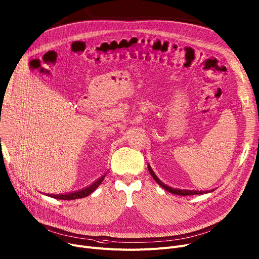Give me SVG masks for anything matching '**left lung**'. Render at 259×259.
I'll use <instances>...</instances> for the list:
<instances>
[{"label": "left lung", "mask_w": 259, "mask_h": 259, "mask_svg": "<svg viewBox=\"0 0 259 259\" xmlns=\"http://www.w3.org/2000/svg\"><path fill=\"white\" fill-rule=\"evenodd\" d=\"M148 171L149 174L151 175V177L154 178V180L157 182V183L162 187L164 188L166 191H168L170 193H174V194H178V195H183V196H186V195H193V194H203V193H206L205 191H196V190H185V189H177V188H171L169 186L165 185L164 183H162V181H160L158 179V177L156 176V174L153 171V169H151V167L148 165ZM213 191V190H211Z\"/></svg>", "instance_id": "8db88e82"}]
</instances>
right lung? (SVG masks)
I'll list each match as a JSON object with an SVG mask.
<instances>
[{
    "mask_svg": "<svg viewBox=\"0 0 259 259\" xmlns=\"http://www.w3.org/2000/svg\"><path fill=\"white\" fill-rule=\"evenodd\" d=\"M106 175V174H105ZM105 175H103L101 178H99L97 181H95L93 184H91L90 186H88L87 188H83L81 190L75 191L72 193H68V194H49L51 197H54V199H59V200H76V199H81V197H85L87 195L92 193L94 190H96V188L101 184V182L103 181Z\"/></svg>",
    "mask_w": 259,
    "mask_h": 259,
    "instance_id": "add662e5",
    "label": "right lung"
}]
</instances>
